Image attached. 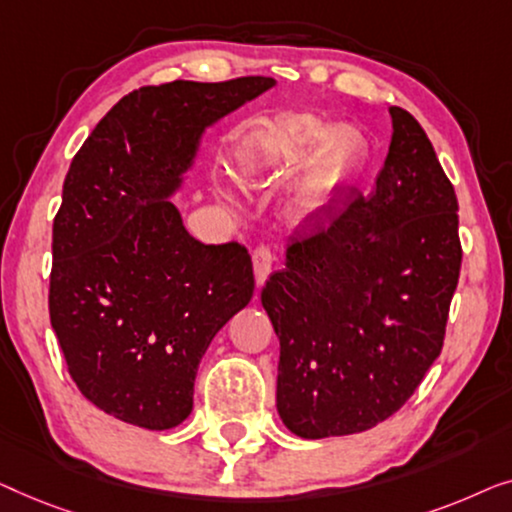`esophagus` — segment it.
<instances>
[{
  "label": "esophagus",
  "mask_w": 512,
  "mask_h": 512,
  "mask_svg": "<svg viewBox=\"0 0 512 512\" xmlns=\"http://www.w3.org/2000/svg\"><path fill=\"white\" fill-rule=\"evenodd\" d=\"M253 266H255V283L257 287H262L269 278V273L273 269V253L269 248H257L253 253Z\"/></svg>",
  "instance_id": "1"
}]
</instances>
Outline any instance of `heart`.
<instances>
[{
    "mask_svg": "<svg viewBox=\"0 0 512 512\" xmlns=\"http://www.w3.org/2000/svg\"><path fill=\"white\" fill-rule=\"evenodd\" d=\"M313 154L299 190V208L318 213L327 208L362 164L366 139L357 127L327 125L318 115L292 113L255 141L246 157L248 174H266L301 164Z\"/></svg>",
    "mask_w": 512,
    "mask_h": 512,
    "instance_id": "1",
    "label": "heart"
}]
</instances>
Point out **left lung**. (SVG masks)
<instances>
[{"label": "left lung", "mask_w": 512, "mask_h": 512, "mask_svg": "<svg viewBox=\"0 0 512 512\" xmlns=\"http://www.w3.org/2000/svg\"><path fill=\"white\" fill-rule=\"evenodd\" d=\"M390 115L376 190L294 232L262 290L280 341L276 408L301 438L376 427L443 348L462 266L455 187L420 122Z\"/></svg>", "instance_id": "obj_1"}]
</instances>
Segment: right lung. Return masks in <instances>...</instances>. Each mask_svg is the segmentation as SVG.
Segmentation results:
<instances>
[{"instance_id": "obj_1", "label": "right lung", "mask_w": 512, "mask_h": 512, "mask_svg": "<svg viewBox=\"0 0 512 512\" xmlns=\"http://www.w3.org/2000/svg\"><path fill=\"white\" fill-rule=\"evenodd\" d=\"M276 81H174L129 92L71 162L53 222L50 325L99 410L150 431L192 413L213 336L253 299L239 243L206 246L171 199L201 136Z\"/></svg>"}]
</instances>
